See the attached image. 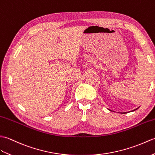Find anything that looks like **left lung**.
I'll use <instances>...</instances> for the list:
<instances>
[{"mask_svg": "<svg viewBox=\"0 0 155 155\" xmlns=\"http://www.w3.org/2000/svg\"><path fill=\"white\" fill-rule=\"evenodd\" d=\"M137 109H138V108H137ZM137 109H135V110H137ZM135 110H133V111H135Z\"/></svg>", "mask_w": 155, "mask_h": 155, "instance_id": "obj_1", "label": "left lung"}]
</instances>
